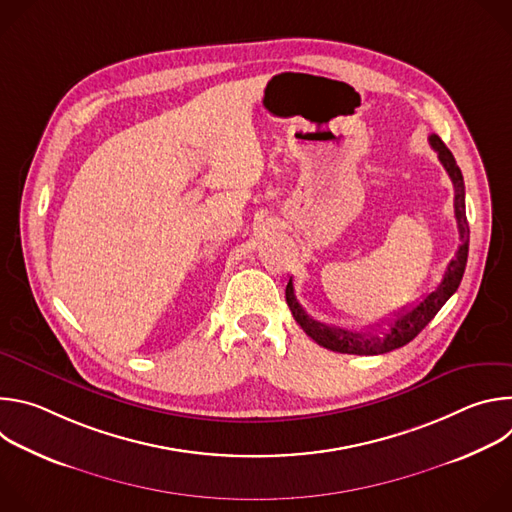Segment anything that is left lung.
<instances>
[{
    "label": "left lung",
    "instance_id": "left-lung-1",
    "mask_svg": "<svg viewBox=\"0 0 512 512\" xmlns=\"http://www.w3.org/2000/svg\"><path fill=\"white\" fill-rule=\"evenodd\" d=\"M429 143L431 148L437 152V158L444 164L448 176L452 178L454 184V210H456V221H458V233H460V247L456 251V257L448 263L446 275L442 279V283L437 285L431 294L423 296V300L419 304H415L413 308L403 306L399 312H395L397 318H393V322H389L387 330L374 334L373 330L367 332H352V330H344V328H336V326H326L314 318L308 316V312L300 306V302L296 300L294 294V283H287L285 287V302L294 314L296 322L302 326V330L316 340L320 346L334 350V352H342V354H385L391 352L395 348L405 346L407 342H411L431 320L433 316L442 310V306L456 294V289L462 281L464 269H466V261H468V245H470V229H468V218H466V202H464V178H462V170L458 168L452 152L446 148V143L437 137V135H429ZM381 328V324H377Z\"/></svg>",
    "mask_w": 512,
    "mask_h": 512
}]
</instances>
